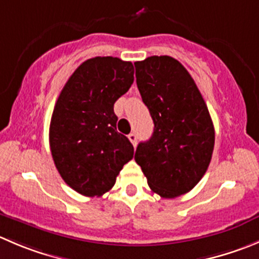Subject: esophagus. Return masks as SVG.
Returning <instances> with one entry per match:
<instances>
[{"mask_svg":"<svg viewBox=\"0 0 259 259\" xmlns=\"http://www.w3.org/2000/svg\"><path fill=\"white\" fill-rule=\"evenodd\" d=\"M127 138H129V140H130V142H132V144L135 147V145H137V142H138L137 134H134V133H132V134L127 135Z\"/></svg>","mask_w":259,"mask_h":259,"instance_id":"obj_1","label":"esophagus"}]
</instances>
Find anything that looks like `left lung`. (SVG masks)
I'll return each mask as SVG.
<instances>
[{"instance_id": "obj_1", "label": "left lung", "mask_w": 259, "mask_h": 259, "mask_svg": "<svg viewBox=\"0 0 259 259\" xmlns=\"http://www.w3.org/2000/svg\"><path fill=\"white\" fill-rule=\"evenodd\" d=\"M140 96L154 132L139 143L135 162L153 192L164 199L187 193L211 160L215 130L206 104L187 69L168 55L135 62Z\"/></svg>"}]
</instances>
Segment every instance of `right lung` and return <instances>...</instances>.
<instances>
[{"instance_id": "add662e5", "label": "right lung", "mask_w": 259, "mask_h": 259, "mask_svg": "<svg viewBox=\"0 0 259 259\" xmlns=\"http://www.w3.org/2000/svg\"><path fill=\"white\" fill-rule=\"evenodd\" d=\"M134 82L132 62L114 57L86 60L63 87L52 115L49 143L64 182L83 196H102L134 155L116 130L114 104Z\"/></svg>"}]
</instances>
